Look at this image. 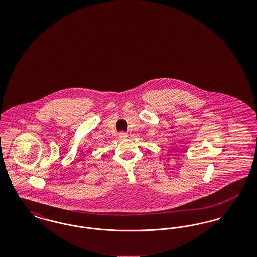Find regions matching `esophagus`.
<instances>
[{
	"label": "esophagus",
	"instance_id": "esophagus-1",
	"mask_svg": "<svg viewBox=\"0 0 257 257\" xmlns=\"http://www.w3.org/2000/svg\"><path fill=\"white\" fill-rule=\"evenodd\" d=\"M127 137H128V134H127V133H125V132H120V133H119V138H120V139H122V140L126 139Z\"/></svg>",
	"mask_w": 257,
	"mask_h": 257
}]
</instances>
